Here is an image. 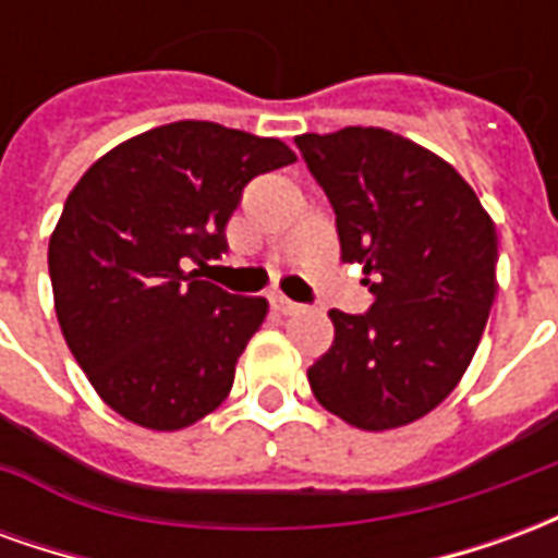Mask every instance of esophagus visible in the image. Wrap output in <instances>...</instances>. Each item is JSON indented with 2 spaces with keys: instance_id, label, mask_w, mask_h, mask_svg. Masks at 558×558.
<instances>
[{
  "instance_id": "34e87169",
  "label": "esophagus",
  "mask_w": 558,
  "mask_h": 558,
  "mask_svg": "<svg viewBox=\"0 0 558 558\" xmlns=\"http://www.w3.org/2000/svg\"><path fill=\"white\" fill-rule=\"evenodd\" d=\"M271 304H275V307H278V311H280V314H283V316L299 314V311H302V304L290 302L287 295H271Z\"/></svg>"
}]
</instances>
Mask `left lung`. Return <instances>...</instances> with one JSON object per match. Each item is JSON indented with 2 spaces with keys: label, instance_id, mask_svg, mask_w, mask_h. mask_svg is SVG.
Wrapping results in <instances>:
<instances>
[{
  "label": "left lung",
  "instance_id": "left-lung-1",
  "mask_svg": "<svg viewBox=\"0 0 558 558\" xmlns=\"http://www.w3.org/2000/svg\"><path fill=\"white\" fill-rule=\"evenodd\" d=\"M338 223L340 259L364 266L374 304L331 311L335 343L307 371L316 400L362 430H391L442 403L496 299L499 239L463 175L383 128L295 137Z\"/></svg>",
  "mask_w": 558,
  "mask_h": 558
}]
</instances>
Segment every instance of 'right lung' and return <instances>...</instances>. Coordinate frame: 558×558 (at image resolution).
I'll return each instance as SVG.
<instances>
[{
  "mask_svg": "<svg viewBox=\"0 0 558 558\" xmlns=\"http://www.w3.org/2000/svg\"><path fill=\"white\" fill-rule=\"evenodd\" d=\"M292 160L275 137L172 122L110 148L68 194L47 251L56 316L122 418L182 430L230 395L268 302L220 290L203 268L227 251L244 184Z\"/></svg>",
  "mask_w": 558,
  "mask_h": 558,
  "instance_id": "obj_1",
  "label": "right lung"
}]
</instances>
